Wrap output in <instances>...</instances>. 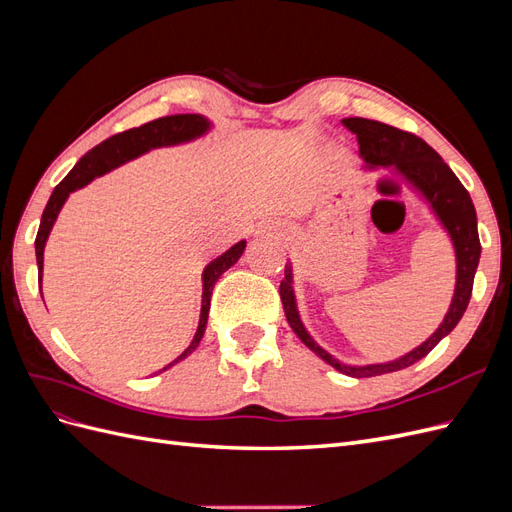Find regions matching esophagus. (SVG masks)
<instances>
[{
	"mask_svg": "<svg viewBox=\"0 0 512 512\" xmlns=\"http://www.w3.org/2000/svg\"><path fill=\"white\" fill-rule=\"evenodd\" d=\"M265 232H267V235H282V232H277L273 226H262V228H258L256 235H265Z\"/></svg>",
	"mask_w": 512,
	"mask_h": 512,
	"instance_id": "esophagus-1",
	"label": "esophagus"
}]
</instances>
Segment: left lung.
I'll list each match as a JSON object with an SVG mask.
<instances>
[{"label":"left lung","instance_id":"8db88e82","mask_svg":"<svg viewBox=\"0 0 512 512\" xmlns=\"http://www.w3.org/2000/svg\"><path fill=\"white\" fill-rule=\"evenodd\" d=\"M342 123L352 134H356V141H359V156L363 160L365 170H391L395 177L404 179L408 183V188L421 196L423 203H427L433 218L440 222L448 239L453 243L457 265L455 292L451 305H448V312L440 322V327L433 331L421 346H416L404 356H397L393 361L350 365L335 359V356L324 350L305 329V324L299 316L297 297H294L292 288V265L288 262L284 269L286 277L282 280L280 294L290 329L297 333V337L309 350L318 354L324 363H329L333 369H337L339 374H346L352 378H371L389 374V371H399L414 365L416 361H421L423 356H427L440 344V339H444L457 327V322L461 320L463 312H466L472 297L474 273L480 260V241L476 228V209L472 205L468 190L463 188L453 170L448 168V164L423 141V138L363 117H348L342 119Z\"/></svg>","mask_w":512,"mask_h":512}]
</instances>
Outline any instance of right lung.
<instances>
[{
  "instance_id": "right-lung-1",
  "label": "right lung",
  "mask_w": 512,
  "mask_h": 512,
  "mask_svg": "<svg viewBox=\"0 0 512 512\" xmlns=\"http://www.w3.org/2000/svg\"><path fill=\"white\" fill-rule=\"evenodd\" d=\"M211 128H213V123L205 115H190V113L188 115H168V117L153 119L141 128H132V130L121 132V134H115L111 138H106L104 143L96 145L91 151H87L85 156L76 162V166L66 175V179L53 190L49 203H46V207H44L40 228L36 235V260H38L40 284H42V269H44V245H46V241H49V235L55 226V220H57L61 207L66 205V200L72 192L85 188V185L94 181L96 177L111 173V170L119 168L121 164H126L130 160H136L138 156H143V153H147L151 149L192 143V141H196V138L205 136ZM243 250H245V241H239L232 245L230 250H226L222 256L213 258L205 267V271H203V303H200V320H198V329L194 333V339L173 363L162 367V371H166L168 367H173L175 363H179L183 359H188V356L198 348L200 339H203L205 329H207L213 286L220 280V275L224 271H228L241 258Z\"/></svg>"
}]
</instances>
